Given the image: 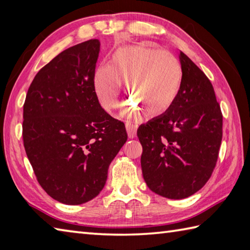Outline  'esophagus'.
I'll return each mask as SVG.
<instances>
[{"instance_id":"1","label":"esophagus","mask_w":250,"mask_h":250,"mask_svg":"<svg viewBox=\"0 0 250 250\" xmlns=\"http://www.w3.org/2000/svg\"><path fill=\"white\" fill-rule=\"evenodd\" d=\"M126 130H127V135H128L129 138H134L136 137L137 134V126L131 124V123H126Z\"/></svg>"}]
</instances>
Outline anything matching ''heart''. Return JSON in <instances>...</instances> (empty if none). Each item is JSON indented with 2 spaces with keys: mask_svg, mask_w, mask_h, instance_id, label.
Returning a JSON list of instances; mask_svg holds the SVG:
<instances>
[{
  "mask_svg": "<svg viewBox=\"0 0 250 250\" xmlns=\"http://www.w3.org/2000/svg\"><path fill=\"white\" fill-rule=\"evenodd\" d=\"M182 70L174 55L146 44L126 45L111 55L109 65H100L93 78L97 99L104 111L119 105L121 85L134 105L128 112L154 119L170 110L179 94Z\"/></svg>",
  "mask_w": 250,
  "mask_h": 250,
  "instance_id": "heart-1",
  "label": "heart"
}]
</instances>
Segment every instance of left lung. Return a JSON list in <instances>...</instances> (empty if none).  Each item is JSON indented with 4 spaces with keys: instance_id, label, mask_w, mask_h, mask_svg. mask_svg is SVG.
<instances>
[{
    "instance_id": "left-lung-1",
    "label": "left lung",
    "mask_w": 250,
    "mask_h": 250,
    "mask_svg": "<svg viewBox=\"0 0 250 250\" xmlns=\"http://www.w3.org/2000/svg\"><path fill=\"white\" fill-rule=\"evenodd\" d=\"M182 81L170 110L139 126L142 176L149 189L181 200L209 179L222 140V113L205 73L180 52Z\"/></svg>"
}]
</instances>
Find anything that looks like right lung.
Segmentation results:
<instances>
[{"instance_id": "right-lung-1", "label": "right lung", "mask_w": 250, "mask_h": 250, "mask_svg": "<svg viewBox=\"0 0 250 250\" xmlns=\"http://www.w3.org/2000/svg\"><path fill=\"white\" fill-rule=\"evenodd\" d=\"M99 40L56 56L34 76L23 104L25 153L40 186L67 205L93 200L127 140L123 122L101 108L93 78Z\"/></svg>"}]
</instances>
